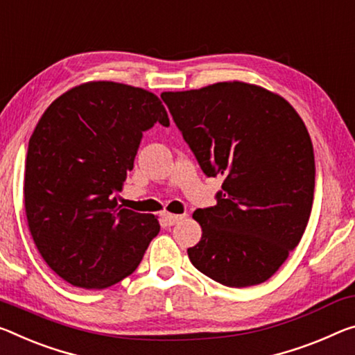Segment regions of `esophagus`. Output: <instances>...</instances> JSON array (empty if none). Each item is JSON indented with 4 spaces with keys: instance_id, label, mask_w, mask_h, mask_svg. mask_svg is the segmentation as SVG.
Wrapping results in <instances>:
<instances>
[{
    "instance_id": "34e87169",
    "label": "esophagus",
    "mask_w": 355,
    "mask_h": 355,
    "mask_svg": "<svg viewBox=\"0 0 355 355\" xmlns=\"http://www.w3.org/2000/svg\"><path fill=\"white\" fill-rule=\"evenodd\" d=\"M183 218H184V215H173V213H168V211L162 213V219H164L167 226H173V224H177V223L182 221Z\"/></svg>"
}]
</instances>
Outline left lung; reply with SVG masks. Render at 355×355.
<instances>
[{
	"label": "left lung",
	"mask_w": 355,
	"mask_h": 355,
	"mask_svg": "<svg viewBox=\"0 0 355 355\" xmlns=\"http://www.w3.org/2000/svg\"><path fill=\"white\" fill-rule=\"evenodd\" d=\"M161 98L204 173L224 178L216 205L194 211L202 239L189 261L229 288L263 283L311 213L316 171L305 123L283 96L239 80Z\"/></svg>",
	"instance_id": "8db88e82"
}]
</instances>
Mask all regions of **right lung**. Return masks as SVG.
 <instances>
[{
    "label": "right lung",
    "instance_id": "obj_1",
    "mask_svg": "<svg viewBox=\"0 0 355 355\" xmlns=\"http://www.w3.org/2000/svg\"><path fill=\"white\" fill-rule=\"evenodd\" d=\"M168 126L161 99L98 80L67 89L28 144L25 215L39 254L67 283L105 289L126 278L159 232L155 215L120 208L142 132Z\"/></svg>",
    "mask_w": 355,
    "mask_h": 355
}]
</instances>
